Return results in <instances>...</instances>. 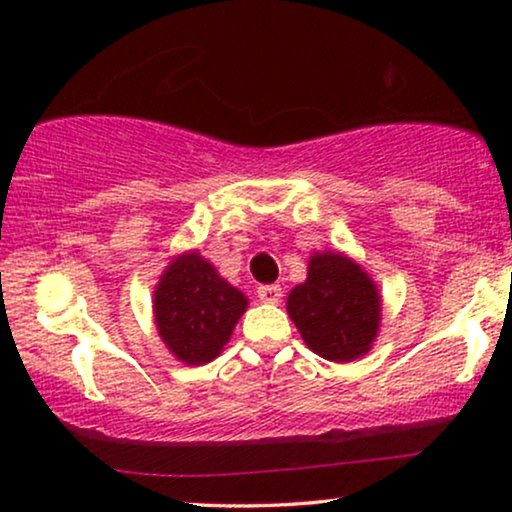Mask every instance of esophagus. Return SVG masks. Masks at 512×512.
<instances>
[{"mask_svg":"<svg viewBox=\"0 0 512 512\" xmlns=\"http://www.w3.org/2000/svg\"><path fill=\"white\" fill-rule=\"evenodd\" d=\"M258 298L263 300V303H279V298H282V286L279 284H263L258 286Z\"/></svg>","mask_w":512,"mask_h":512,"instance_id":"esophagus-1","label":"esophagus"}]
</instances>
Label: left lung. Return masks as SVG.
<instances>
[{
	"label": "left lung",
	"mask_w": 512,
	"mask_h": 512,
	"mask_svg": "<svg viewBox=\"0 0 512 512\" xmlns=\"http://www.w3.org/2000/svg\"><path fill=\"white\" fill-rule=\"evenodd\" d=\"M286 310L307 347L347 363L370 352L380 331L382 300L368 272L345 254H314L307 279L291 289Z\"/></svg>",
	"instance_id": "8db88e82"
}]
</instances>
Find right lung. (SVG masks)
I'll use <instances>...</instances> for the list:
<instances>
[{
    "label": "right lung",
    "instance_id": "right-lung-1",
    "mask_svg": "<svg viewBox=\"0 0 512 512\" xmlns=\"http://www.w3.org/2000/svg\"><path fill=\"white\" fill-rule=\"evenodd\" d=\"M249 300L198 251L174 258L153 291V317L165 347L188 366L221 354Z\"/></svg>",
    "mask_w": 512,
    "mask_h": 512
}]
</instances>
